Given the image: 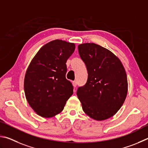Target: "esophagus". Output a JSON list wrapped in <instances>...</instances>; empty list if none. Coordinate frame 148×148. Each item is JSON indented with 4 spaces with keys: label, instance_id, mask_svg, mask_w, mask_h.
<instances>
[{
    "label": "esophagus",
    "instance_id": "obj_1",
    "mask_svg": "<svg viewBox=\"0 0 148 148\" xmlns=\"http://www.w3.org/2000/svg\"><path fill=\"white\" fill-rule=\"evenodd\" d=\"M72 84H73V86L74 88H75L77 86V82L76 81H73Z\"/></svg>",
    "mask_w": 148,
    "mask_h": 148
}]
</instances>
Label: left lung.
I'll list each match as a JSON object with an SVG mask.
<instances>
[{
  "label": "left lung",
  "instance_id": "1",
  "mask_svg": "<svg viewBox=\"0 0 148 148\" xmlns=\"http://www.w3.org/2000/svg\"><path fill=\"white\" fill-rule=\"evenodd\" d=\"M78 49L88 77L86 84L77 90V97L86 114L95 120H105L115 115L125 100V68L114 54L97 44H80Z\"/></svg>",
  "mask_w": 148,
  "mask_h": 148
}]
</instances>
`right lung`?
Returning <instances> with one entry per match:
<instances>
[{
	"label": "right lung",
	"instance_id": "add662e5",
	"mask_svg": "<svg viewBox=\"0 0 148 148\" xmlns=\"http://www.w3.org/2000/svg\"><path fill=\"white\" fill-rule=\"evenodd\" d=\"M75 49L74 43L53 40L38 51L28 67L24 80L25 97L41 117L58 114L73 93L71 83L66 79V63Z\"/></svg>",
	"mask_w": 148,
	"mask_h": 148
}]
</instances>
